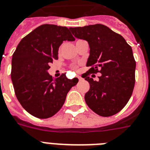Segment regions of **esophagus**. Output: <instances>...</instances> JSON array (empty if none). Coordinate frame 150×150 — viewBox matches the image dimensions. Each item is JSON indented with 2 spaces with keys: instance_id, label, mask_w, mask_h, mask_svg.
Masks as SVG:
<instances>
[{
  "instance_id": "1",
  "label": "esophagus",
  "mask_w": 150,
  "mask_h": 150,
  "mask_svg": "<svg viewBox=\"0 0 150 150\" xmlns=\"http://www.w3.org/2000/svg\"><path fill=\"white\" fill-rule=\"evenodd\" d=\"M78 79H79V81H81V80H82V78H81V76H78Z\"/></svg>"
}]
</instances>
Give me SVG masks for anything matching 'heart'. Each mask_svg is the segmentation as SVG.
Instances as JSON below:
<instances>
[{
	"label": "heart",
	"mask_w": 150,
	"mask_h": 150,
	"mask_svg": "<svg viewBox=\"0 0 150 150\" xmlns=\"http://www.w3.org/2000/svg\"><path fill=\"white\" fill-rule=\"evenodd\" d=\"M60 50H61V47L59 48V51H60ZM72 69H77V67H76V66H75V65H73V66H72Z\"/></svg>",
	"instance_id": "heart-1"
}]
</instances>
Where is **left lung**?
I'll return each mask as SVG.
<instances>
[{
	"label": "left lung",
	"mask_w": 150,
	"mask_h": 150,
	"mask_svg": "<svg viewBox=\"0 0 150 150\" xmlns=\"http://www.w3.org/2000/svg\"><path fill=\"white\" fill-rule=\"evenodd\" d=\"M69 30L75 37L88 41L90 47L87 62L90 69L81 76L90 84L85 102L102 117L117 114L129 101L135 85L136 61L131 46L121 35L103 24ZM98 72L102 75L94 81L90 75Z\"/></svg>",
	"instance_id": "left-lung-1"
}]
</instances>
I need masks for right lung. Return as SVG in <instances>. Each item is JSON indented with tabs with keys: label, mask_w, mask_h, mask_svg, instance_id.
<instances>
[{
	"label": "right lung",
	"mask_w": 150,
	"mask_h": 150,
	"mask_svg": "<svg viewBox=\"0 0 150 150\" xmlns=\"http://www.w3.org/2000/svg\"><path fill=\"white\" fill-rule=\"evenodd\" d=\"M65 40H75L67 27L41 25L21 40L12 56L11 75L16 97L23 108L37 118L55 115L78 83L65 73L53 79L47 71Z\"/></svg>",
	"instance_id": "add662e5"
}]
</instances>
